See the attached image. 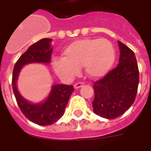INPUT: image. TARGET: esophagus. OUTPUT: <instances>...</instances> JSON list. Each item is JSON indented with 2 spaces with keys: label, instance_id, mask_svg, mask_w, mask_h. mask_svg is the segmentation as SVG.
<instances>
[{
  "label": "esophagus",
  "instance_id": "1",
  "mask_svg": "<svg viewBox=\"0 0 151 151\" xmlns=\"http://www.w3.org/2000/svg\"><path fill=\"white\" fill-rule=\"evenodd\" d=\"M82 86H83V82H78V83L74 84V88L78 89L80 87H82Z\"/></svg>",
  "mask_w": 151,
  "mask_h": 151
}]
</instances>
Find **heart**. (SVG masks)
I'll use <instances>...</instances> for the list:
<instances>
[{
    "label": "heart",
    "mask_w": 151,
    "mask_h": 151,
    "mask_svg": "<svg viewBox=\"0 0 151 151\" xmlns=\"http://www.w3.org/2000/svg\"><path fill=\"white\" fill-rule=\"evenodd\" d=\"M63 58L52 62L54 71L60 78L69 80L84 67L91 78H101L113 65L116 52L112 43L106 39H86L73 42L63 52Z\"/></svg>",
    "instance_id": "b5f03b06"
}]
</instances>
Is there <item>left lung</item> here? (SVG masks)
Listing matches in <instances>:
<instances>
[{"label": "left lung", "instance_id": "8db88e82", "mask_svg": "<svg viewBox=\"0 0 151 151\" xmlns=\"http://www.w3.org/2000/svg\"><path fill=\"white\" fill-rule=\"evenodd\" d=\"M119 64L93 85L94 112L106 119L123 115L136 98L139 83V71L136 56L132 50L118 41Z\"/></svg>", "mask_w": 151, "mask_h": 151}]
</instances>
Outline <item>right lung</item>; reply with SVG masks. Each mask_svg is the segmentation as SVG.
Returning a JSON list of instances; mask_svg holds the SVG:
<instances>
[{"instance_id": "1", "label": "right lung", "mask_w": 151, "mask_h": 151, "mask_svg": "<svg viewBox=\"0 0 151 151\" xmlns=\"http://www.w3.org/2000/svg\"><path fill=\"white\" fill-rule=\"evenodd\" d=\"M51 39H42L33 43L22 55L14 67L12 86L16 101L25 116L39 125H50L59 120L65 113L73 86L69 85H53L48 97L43 103L31 104L20 95L17 88V80L22 68L31 63H45L51 61L52 48Z\"/></svg>"}]
</instances>
